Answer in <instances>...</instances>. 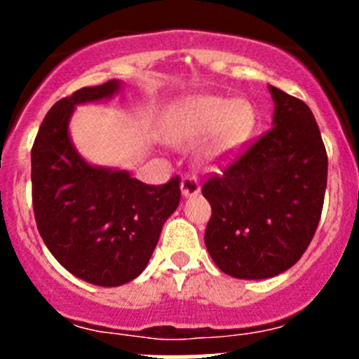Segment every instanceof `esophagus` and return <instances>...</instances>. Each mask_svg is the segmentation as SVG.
Masks as SVG:
<instances>
[{
    "label": "esophagus",
    "mask_w": 359,
    "mask_h": 359,
    "mask_svg": "<svg viewBox=\"0 0 359 359\" xmlns=\"http://www.w3.org/2000/svg\"><path fill=\"white\" fill-rule=\"evenodd\" d=\"M180 193H182L184 198H191V196H196L200 193V182H198L196 177H191L186 175L180 182Z\"/></svg>",
    "instance_id": "1"
}]
</instances>
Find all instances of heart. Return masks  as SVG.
<instances>
[{
  "instance_id": "heart-1",
  "label": "heart",
  "mask_w": 359,
  "mask_h": 359,
  "mask_svg": "<svg viewBox=\"0 0 359 359\" xmlns=\"http://www.w3.org/2000/svg\"><path fill=\"white\" fill-rule=\"evenodd\" d=\"M257 126L252 104L220 95H193L179 100L163 118L161 135L170 146L186 147L205 137L200 158L217 166L243 151Z\"/></svg>"
}]
</instances>
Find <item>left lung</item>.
Returning a JSON list of instances; mask_svg holds the SVG:
<instances>
[{
  "mask_svg": "<svg viewBox=\"0 0 359 359\" xmlns=\"http://www.w3.org/2000/svg\"><path fill=\"white\" fill-rule=\"evenodd\" d=\"M269 92L273 128L203 186L212 205L206 250L238 280L290 269L316 233L327 189L328 158L313 112L276 86Z\"/></svg>",
  "mask_w": 359,
  "mask_h": 359,
  "instance_id": "obj_1",
  "label": "left lung"
}]
</instances>
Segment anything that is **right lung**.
I'll list each match as a JSON object with an SVG mask.
<instances>
[{"instance_id":"right-lung-1","label":"right lung","mask_w":359,"mask_h":359,"mask_svg":"<svg viewBox=\"0 0 359 359\" xmlns=\"http://www.w3.org/2000/svg\"><path fill=\"white\" fill-rule=\"evenodd\" d=\"M121 88L119 79H109L59 100L31 151L39 234L69 273L99 287H119L146 269L180 201L177 177L147 186L126 170L92 165L76 149L69 132L76 106L112 99Z\"/></svg>"}]
</instances>
